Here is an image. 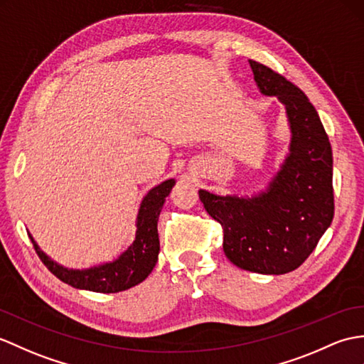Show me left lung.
<instances>
[{
  "instance_id": "left-lung-1",
  "label": "left lung",
  "mask_w": 364,
  "mask_h": 364,
  "mask_svg": "<svg viewBox=\"0 0 364 364\" xmlns=\"http://www.w3.org/2000/svg\"><path fill=\"white\" fill-rule=\"evenodd\" d=\"M262 95L285 107L291 142L268 188L252 197L198 191L208 214L223 228V251L234 265L260 274L296 269L316 248L333 218L332 147L304 92L284 75L250 60Z\"/></svg>"
}]
</instances>
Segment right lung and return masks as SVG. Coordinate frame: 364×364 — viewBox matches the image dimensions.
Wrapping results in <instances>:
<instances>
[{"label": "right lung", "mask_w": 364, "mask_h": 364, "mask_svg": "<svg viewBox=\"0 0 364 364\" xmlns=\"http://www.w3.org/2000/svg\"><path fill=\"white\" fill-rule=\"evenodd\" d=\"M173 184L175 180H166L149 191L139 206L134 242L119 257L109 262V264H102L88 269L65 268L53 259H49L28 232L29 239L49 272L74 289L96 293H117L129 290L132 287L141 284L151 273L156 264L159 252L158 217Z\"/></svg>", "instance_id": "obj_1"}]
</instances>
